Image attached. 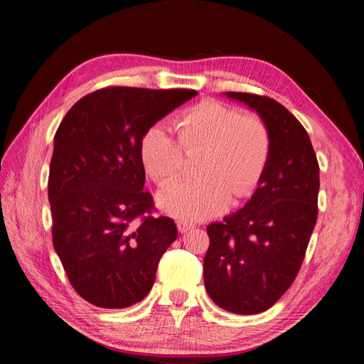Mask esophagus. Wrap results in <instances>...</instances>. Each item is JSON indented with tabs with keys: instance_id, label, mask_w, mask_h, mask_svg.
<instances>
[{
	"instance_id": "1",
	"label": "esophagus",
	"mask_w": 364,
	"mask_h": 364,
	"mask_svg": "<svg viewBox=\"0 0 364 364\" xmlns=\"http://www.w3.org/2000/svg\"><path fill=\"white\" fill-rule=\"evenodd\" d=\"M176 226H178V230H180V232H188L194 228V225L191 223V221H186V220H180L176 223Z\"/></svg>"
}]
</instances>
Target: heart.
Wrapping results in <instances>:
<instances>
[{
    "label": "heart",
    "mask_w": 364,
    "mask_h": 364,
    "mask_svg": "<svg viewBox=\"0 0 364 364\" xmlns=\"http://www.w3.org/2000/svg\"><path fill=\"white\" fill-rule=\"evenodd\" d=\"M178 125L180 139L162 122L147 128L139 143L141 162L152 180L164 183L181 170V144L186 149L205 146L199 160L202 175L170 181L157 196L160 208L202 220L228 208L232 194L241 199L257 188L271 156V134L260 117L205 101L188 109Z\"/></svg>",
    "instance_id": "heart-1"
}]
</instances>
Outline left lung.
Returning a JSON list of instances; mask_svg holds the SVG:
<instances>
[{
    "instance_id": "obj_1",
    "label": "left lung",
    "mask_w": 364,
    "mask_h": 364,
    "mask_svg": "<svg viewBox=\"0 0 364 364\" xmlns=\"http://www.w3.org/2000/svg\"><path fill=\"white\" fill-rule=\"evenodd\" d=\"M267 123L271 156L250 200L207 226L208 297L223 310L255 315L278 301L297 276L318 217L319 167L310 136L278 101L225 93Z\"/></svg>"
}]
</instances>
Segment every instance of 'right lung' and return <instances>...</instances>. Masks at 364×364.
Wrapping results in <instances>:
<instances>
[{"mask_svg": "<svg viewBox=\"0 0 364 364\" xmlns=\"http://www.w3.org/2000/svg\"><path fill=\"white\" fill-rule=\"evenodd\" d=\"M194 90L112 86L72 106L54 134L48 199L53 244L72 287L101 308H127L149 294L175 221L152 217L139 143Z\"/></svg>", "mask_w": 364, "mask_h": 364, "instance_id": "obj_1", "label": "right lung"}]
</instances>
